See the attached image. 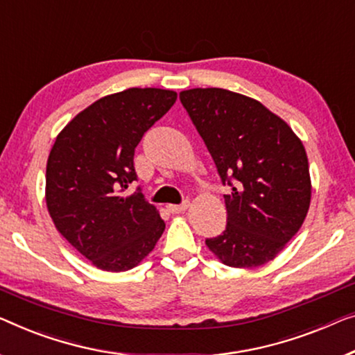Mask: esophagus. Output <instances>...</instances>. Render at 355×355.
Masks as SVG:
<instances>
[{"label": "esophagus", "instance_id": "1", "mask_svg": "<svg viewBox=\"0 0 355 355\" xmlns=\"http://www.w3.org/2000/svg\"><path fill=\"white\" fill-rule=\"evenodd\" d=\"M189 207V200H184L183 204H168L167 205V209H168V211H171V214H183L184 210H187Z\"/></svg>", "mask_w": 355, "mask_h": 355}]
</instances>
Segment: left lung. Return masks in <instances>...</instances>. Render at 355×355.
Here are the masks:
<instances>
[{
	"label": "left lung",
	"mask_w": 355,
	"mask_h": 355,
	"mask_svg": "<svg viewBox=\"0 0 355 355\" xmlns=\"http://www.w3.org/2000/svg\"><path fill=\"white\" fill-rule=\"evenodd\" d=\"M180 100L221 182L232 187L225 194L226 230L205 245L231 268L274 260L309 210L311 175L303 144L282 118L247 95L198 87L180 92Z\"/></svg>",
	"instance_id": "left-lung-1"
}]
</instances>
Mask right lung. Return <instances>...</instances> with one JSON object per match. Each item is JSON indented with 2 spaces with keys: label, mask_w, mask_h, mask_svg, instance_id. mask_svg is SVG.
<instances>
[{
  "label": "right lung",
  "mask_w": 355,
  "mask_h": 355,
  "mask_svg": "<svg viewBox=\"0 0 355 355\" xmlns=\"http://www.w3.org/2000/svg\"><path fill=\"white\" fill-rule=\"evenodd\" d=\"M177 100V92L130 87L98 98L57 135L46 166V204L57 231L102 271L135 268L166 230L137 180L141 137Z\"/></svg>",
  "instance_id": "add662e5"
}]
</instances>
